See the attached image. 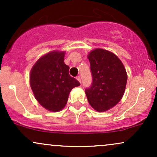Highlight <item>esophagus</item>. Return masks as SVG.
Here are the masks:
<instances>
[{
    "mask_svg": "<svg viewBox=\"0 0 157 157\" xmlns=\"http://www.w3.org/2000/svg\"><path fill=\"white\" fill-rule=\"evenodd\" d=\"M77 80H78L79 82H80V83H81V78H80V76H77Z\"/></svg>",
    "mask_w": 157,
    "mask_h": 157,
    "instance_id": "esophagus-1",
    "label": "esophagus"
}]
</instances>
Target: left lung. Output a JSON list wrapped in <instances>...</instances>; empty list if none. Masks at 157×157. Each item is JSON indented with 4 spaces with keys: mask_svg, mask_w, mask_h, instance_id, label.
Returning <instances> with one entry per match:
<instances>
[{
    "mask_svg": "<svg viewBox=\"0 0 157 157\" xmlns=\"http://www.w3.org/2000/svg\"><path fill=\"white\" fill-rule=\"evenodd\" d=\"M92 82L86 89V97L91 107L99 112L116 105L125 92L127 73L121 60L112 52L96 48L88 56Z\"/></svg>",
    "mask_w": 157,
    "mask_h": 157,
    "instance_id": "left-lung-1",
    "label": "left lung"
}]
</instances>
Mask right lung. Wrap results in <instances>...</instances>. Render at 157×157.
I'll return each mask as SVG.
<instances>
[{"mask_svg":"<svg viewBox=\"0 0 157 157\" xmlns=\"http://www.w3.org/2000/svg\"><path fill=\"white\" fill-rule=\"evenodd\" d=\"M65 52L53 51L41 57L30 73V86L36 100L48 111H60L66 105L73 88L80 85L68 73Z\"/></svg>","mask_w":157,"mask_h":157,"instance_id":"right-lung-1","label":"right lung"}]
</instances>
